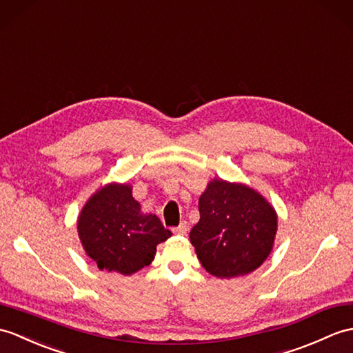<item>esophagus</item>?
Wrapping results in <instances>:
<instances>
[{"label":"esophagus","instance_id":"1","mask_svg":"<svg viewBox=\"0 0 353 353\" xmlns=\"http://www.w3.org/2000/svg\"><path fill=\"white\" fill-rule=\"evenodd\" d=\"M173 232H174L176 234H180V236L186 234V232H188V223H186V221H182V223H180L179 227H176Z\"/></svg>","mask_w":353,"mask_h":353}]
</instances>
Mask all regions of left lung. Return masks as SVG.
Instances as JSON below:
<instances>
[{
    "instance_id": "8db88e82",
    "label": "left lung",
    "mask_w": 353,
    "mask_h": 353,
    "mask_svg": "<svg viewBox=\"0 0 353 353\" xmlns=\"http://www.w3.org/2000/svg\"><path fill=\"white\" fill-rule=\"evenodd\" d=\"M200 221L190 233L196 257L218 278L248 275L272 251L276 212L252 188L215 179L199 200Z\"/></svg>"
}]
</instances>
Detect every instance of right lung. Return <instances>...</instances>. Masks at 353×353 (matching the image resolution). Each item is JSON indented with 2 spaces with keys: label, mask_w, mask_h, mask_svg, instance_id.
I'll list each match as a JSON object with an SVG mask.
<instances>
[{
  "label": "right lung",
  "mask_w": 353,
  "mask_h": 353,
  "mask_svg": "<svg viewBox=\"0 0 353 353\" xmlns=\"http://www.w3.org/2000/svg\"><path fill=\"white\" fill-rule=\"evenodd\" d=\"M81 243L101 270L132 275L150 265L171 232L144 215L128 183H110L90 196L78 218Z\"/></svg>",
  "instance_id": "right-lung-1"
}]
</instances>
